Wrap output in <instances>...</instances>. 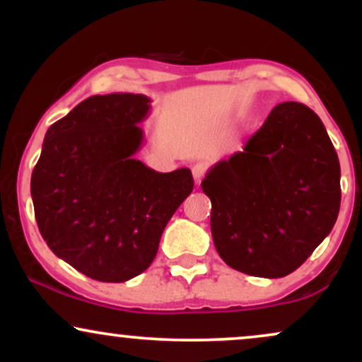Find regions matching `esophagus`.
<instances>
[{
    "label": "esophagus",
    "mask_w": 362,
    "mask_h": 362,
    "mask_svg": "<svg viewBox=\"0 0 362 362\" xmlns=\"http://www.w3.org/2000/svg\"><path fill=\"white\" fill-rule=\"evenodd\" d=\"M207 172V165L202 163V161H199V163H195L192 167V177L195 180V184H201V180L204 178Z\"/></svg>",
    "instance_id": "1"
}]
</instances>
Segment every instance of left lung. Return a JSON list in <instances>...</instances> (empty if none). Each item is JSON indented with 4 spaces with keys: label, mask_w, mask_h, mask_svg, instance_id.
Here are the masks:
<instances>
[{
    "label": "left lung",
    "mask_w": 362,
    "mask_h": 362,
    "mask_svg": "<svg viewBox=\"0 0 362 362\" xmlns=\"http://www.w3.org/2000/svg\"><path fill=\"white\" fill-rule=\"evenodd\" d=\"M201 187L213 204L219 257L248 276L276 279L296 271L337 221L339 156L318 115L284 102Z\"/></svg>",
    "instance_id": "8db88e82"
}]
</instances>
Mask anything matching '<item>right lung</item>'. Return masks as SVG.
Instances as JSON below:
<instances>
[{
    "label": "right lung",
    "instance_id": "obj_1",
    "mask_svg": "<svg viewBox=\"0 0 362 362\" xmlns=\"http://www.w3.org/2000/svg\"><path fill=\"white\" fill-rule=\"evenodd\" d=\"M144 95H95L45 132L30 192L49 248L85 276L124 282L156 257L161 233L192 192L189 168L160 173L134 155Z\"/></svg>",
    "mask_w": 362,
    "mask_h": 362
}]
</instances>
